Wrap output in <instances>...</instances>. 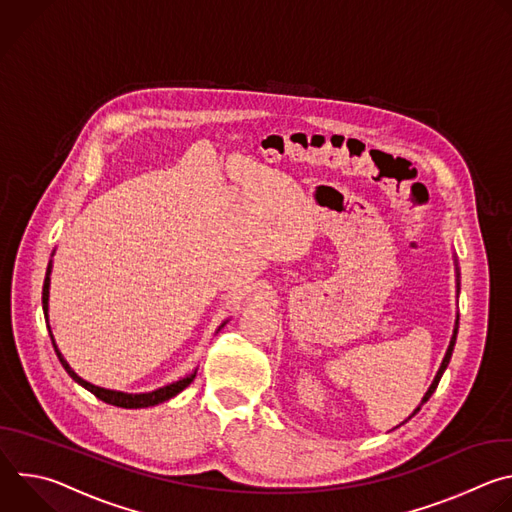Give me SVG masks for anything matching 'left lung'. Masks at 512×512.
<instances>
[{
    "mask_svg": "<svg viewBox=\"0 0 512 512\" xmlns=\"http://www.w3.org/2000/svg\"><path fill=\"white\" fill-rule=\"evenodd\" d=\"M454 263H456V259H454ZM456 294H460V271H458V263H456ZM460 320V316H456V326H454V334H452V340H450V346H448V350H446V356H444V360H442V364H440V371H437V375H435V379H433V383L429 385V389H427V393L423 395V399H421V403H419V407L407 417V419H411L419 409H421V405L423 403H427V399L433 395V391L437 389V383H440V379H442V375H444V371L448 369V364H450V358H452V352H454V344H456V336H458V322ZM405 419V421H407ZM403 421V423H405Z\"/></svg>",
    "mask_w": 512,
    "mask_h": 512,
    "instance_id": "left-lung-1",
    "label": "left lung"
}]
</instances>
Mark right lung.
Masks as SVG:
<instances>
[{"instance_id":"1","label":"right lung","mask_w":512,"mask_h":512,"mask_svg":"<svg viewBox=\"0 0 512 512\" xmlns=\"http://www.w3.org/2000/svg\"><path fill=\"white\" fill-rule=\"evenodd\" d=\"M50 273H52V261L48 263V269H46V277H44V287H42V310H44V318L48 320V296H50ZM225 324H221V328H223ZM218 328V330H221ZM48 332H50V326H48ZM50 338H52V346H54V350H56V356H58V360H60V364L64 367V371L72 377V381H77L81 387H85L87 391H91L97 399H101V401H105V403H109V405H115V407H123V409H141V407H154V405H158V403H164V401H168V399H172V397H176L180 391H184L192 381H194V377H196V371L192 373V375H188V377H184V379H180V381H176V383H172V385H166V387H162V389H156V391H152V393H121V391H111V389H103V387H97V385H91L89 381H85V379H81L75 371L70 369V364L64 360V356L60 354V350L56 348V342H54V336L50 334Z\"/></svg>"}]
</instances>
